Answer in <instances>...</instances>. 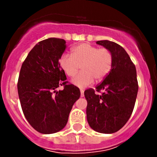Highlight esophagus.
<instances>
[{"mask_svg": "<svg viewBox=\"0 0 157 157\" xmlns=\"http://www.w3.org/2000/svg\"><path fill=\"white\" fill-rule=\"evenodd\" d=\"M80 96L81 97L84 96V91H83V90H80Z\"/></svg>", "mask_w": 157, "mask_h": 157, "instance_id": "1", "label": "esophagus"}]
</instances>
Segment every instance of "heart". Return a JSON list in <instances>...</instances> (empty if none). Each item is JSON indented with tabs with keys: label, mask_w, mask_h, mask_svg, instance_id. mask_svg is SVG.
I'll list each match as a JSON object with an SVG mask.
<instances>
[{
	"label": "heart",
	"mask_w": 157,
	"mask_h": 157,
	"mask_svg": "<svg viewBox=\"0 0 157 157\" xmlns=\"http://www.w3.org/2000/svg\"><path fill=\"white\" fill-rule=\"evenodd\" d=\"M113 56L109 49L99 48L90 43H82L72 48V53L63 54L59 59V65L70 77L75 76L80 70L82 72L72 80L74 85L80 88L90 86L93 82H100L112 70Z\"/></svg>",
	"instance_id": "1"
}]
</instances>
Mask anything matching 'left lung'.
Returning <instances> with one entry per match:
<instances>
[{
    "label": "left lung",
    "instance_id": "1",
    "mask_svg": "<svg viewBox=\"0 0 157 157\" xmlns=\"http://www.w3.org/2000/svg\"><path fill=\"white\" fill-rule=\"evenodd\" d=\"M109 49L113 64L109 75L94 89H87L86 118L91 128L102 134L119 131L127 123L135 105L138 91L137 71L129 55L121 45L108 40L97 41ZM103 91L102 94L96 91Z\"/></svg>",
    "mask_w": 157,
    "mask_h": 157
}]
</instances>
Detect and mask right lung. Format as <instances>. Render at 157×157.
Returning <instances> with one entry per match:
<instances>
[{
    "label": "right lung",
    "instance_id": "obj_1",
    "mask_svg": "<svg viewBox=\"0 0 157 157\" xmlns=\"http://www.w3.org/2000/svg\"><path fill=\"white\" fill-rule=\"evenodd\" d=\"M67 45L62 39L49 38L38 42L22 64L17 83L22 110L30 125L42 134H53L67 124L78 87L67 83L59 65ZM63 86L62 90L56 89Z\"/></svg>",
    "mask_w": 157,
    "mask_h": 157
}]
</instances>
